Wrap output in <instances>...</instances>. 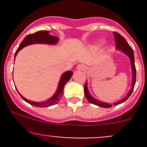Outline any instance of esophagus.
Segmentation results:
<instances>
[{"mask_svg":"<svg viewBox=\"0 0 147 147\" xmlns=\"http://www.w3.org/2000/svg\"><path fill=\"white\" fill-rule=\"evenodd\" d=\"M77 69L79 71H84L86 69V66L82 64H80V65H78V67H77Z\"/></svg>","mask_w":147,"mask_h":147,"instance_id":"esophagus-1","label":"esophagus"}]
</instances>
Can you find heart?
I'll return each instance as SVG.
<instances>
[{"instance_id": "obj_1", "label": "heart", "mask_w": 147, "mask_h": 147, "mask_svg": "<svg viewBox=\"0 0 147 147\" xmlns=\"http://www.w3.org/2000/svg\"><path fill=\"white\" fill-rule=\"evenodd\" d=\"M99 42H100V43H101V42H102V41H101V40H100V41H99Z\"/></svg>"}]
</instances>
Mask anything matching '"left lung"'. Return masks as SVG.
Instances as JSON below:
<instances>
[{"instance_id":"8db88e82","label":"left lung","mask_w":147,"mask_h":147,"mask_svg":"<svg viewBox=\"0 0 147 147\" xmlns=\"http://www.w3.org/2000/svg\"><path fill=\"white\" fill-rule=\"evenodd\" d=\"M113 34L114 36H115V43H116V50L122 52V53H124L126 55L128 56L129 58L130 64H131V73H132V77H131V86L130 90L128 92L127 95H126L124 98L119 100V101L114 102L113 104H109L105 102H102L100 101V100H97V99H95L94 97H93L90 94V92H89L88 87H87V82L86 81V83L84 85V95H85V97L87 98V100H88L90 103L93 104V105H97V106L101 107L103 108H109L111 107L112 105H119V104H121L124 102H125L126 100L130 97L131 93H132L134 85H135L136 83V67L135 65H134V55L132 48L130 47L129 45L128 44V42H127V40H125V38H124V37L121 36L120 34L116 32H114Z\"/></svg>"}]
</instances>
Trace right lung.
<instances>
[{"label": "right lung", "instance_id": "1", "mask_svg": "<svg viewBox=\"0 0 147 147\" xmlns=\"http://www.w3.org/2000/svg\"><path fill=\"white\" fill-rule=\"evenodd\" d=\"M59 38L57 36H54V35H51L49 33V31L47 30H40L38 32H35L33 34H30L27 35L26 38L23 39L21 43L20 44V46L18 47V50H16V53H15V57L17 55L18 53L20 51L21 49H23L24 47L26 46L32 45V44H47V45H56L58 42ZM15 61V59H14ZM73 75V72L72 71H67L65 72L63 75H61L60 81H59L58 86L56 92L55 94L52 96L48 100H45V101L42 102H33L31 100H28V99L25 98L22 94L19 93L21 98L23 99L24 101H26L28 103L30 104L31 105L33 106L38 107H47L52 106V105H56L59 101H60V98L62 97L63 94V89L67 82L70 80L71 77Z\"/></svg>", "mask_w": 147, "mask_h": 147}]
</instances>
